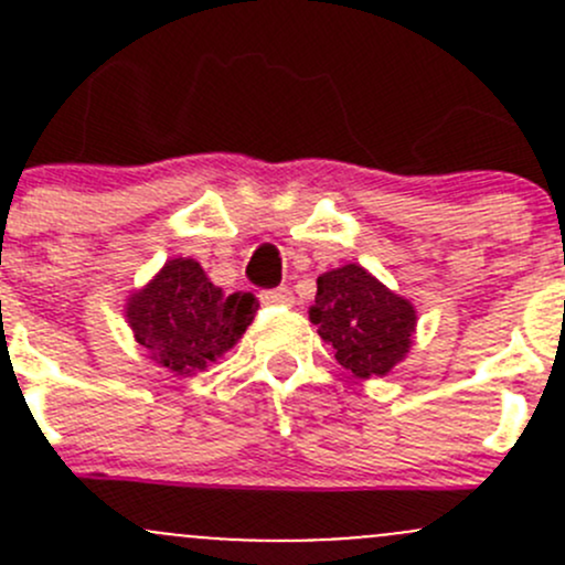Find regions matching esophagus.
<instances>
[{
	"mask_svg": "<svg viewBox=\"0 0 565 565\" xmlns=\"http://www.w3.org/2000/svg\"><path fill=\"white\" fill-rule=\"evenodd\" d=\"M262 303H267V306H292L295 295H292V289H287V287L265 289V292H262Z\"/></svg>",
	"mask_w": 565,
	"mask_h": 565,
	"instance_id": "esophagus-1",
	"label": "esophagus"
}]
</instances>
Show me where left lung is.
Wrapping results in <instances>:
<instances>
[{
    "instance_id": "1",
    "label": "left lung",
    "mask_w": 565,
    "mask_h": 565,
    "mask_svg": "<svg viewBox=\"0 0 565 565\" xmlns=\"http://www.w3.org/2000/svg\"><path fill=\"white\" fill-rule=\"evenodd\" d=\"M309 319L333 347L335 361L361 380L385 377L402 363L418 324L415 306L355 262L317 278Z\"/></svg>"
}]
</instances>
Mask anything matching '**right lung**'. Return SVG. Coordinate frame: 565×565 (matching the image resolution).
Returning <instances> with one entry per match:
<instances>
[{
    "instance_id": "1",
    "label": "right lung",
    "mask_w": 565,
    "mask_h": 565,
    "mask_svg": "<svg viewBox=\"0 0 565 565\" xmlns=\"http://www.w3.org/2000/svg\"><path fill=\"white\" fill-rule=\"evenodd\" d=\"M259 300L224 292L191 256H174L125 303L134 339L156 366L193 377L232 350L254 322Z\"/></svg>"
}]
</instances>
